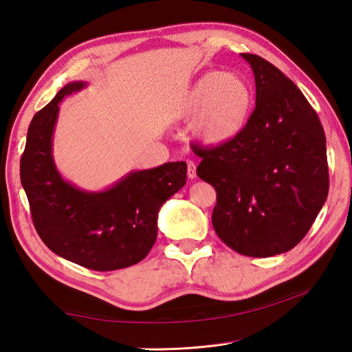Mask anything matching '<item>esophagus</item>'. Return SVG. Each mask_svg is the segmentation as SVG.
I'll list each match as a JSON object with an SVG mask.
<instances>
[{"mask_svg":"<svg viewBox=\"0 0 352 352\" xmlns=\"http://www.w3.org/2000/svg\"><path fill=\"white\" fill-rule=\"evenodd\" d=\"M186 164H188V170H186L188 177L189 179H195L197 177V166H195V163L190 162V160H188Z\"/></svg>","mask_w":352,"mask_h":352,"instance_id":"obj_1","label":"esophagus"}]
</instances>
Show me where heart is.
Instances as JSON below:
<instances>
[{
    "instance_id": "1",
    "label": "heart",
    "mask_w": 352,
    "mask_h": 352,
    "mask_svg": "<svg viewBox=\"0 0 352 352\" xmlns=\"http://www.w3.org/2000/svg\"><path fill=\"white\" fill-rule=\"evenodd\" d=\"M254 105L248 79L239 73L208 72L192 85L177 104V116L194 120L197 140L207 145L225 144L247 124Z\"/></svg>"
}]
</instances>
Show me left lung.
<instances>
[{
	"mask_svg": "<svg viewBox=\"0 0 352 352\" xmlns=\"http://www.w3.org/2000/svg\"><path fill=\"white\" fill-rule=\"evenodd\" d=\"M255 78V109L243 131L217 146H194L199 179L217 192L212 228L248 257L292 250L329 192L326 136L296 85L255 54H241Z\"/></svg>",
	"mask_w": 352,
	"mask_h": 352,
	"instance_id": "1",
	"label": "left lung"
}]
</instances>
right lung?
<instances>
[{
	"mask_svg": "<svg viewBox=\"0 0 352 352\" xmlns=\"http://www.w3.org/2000/svg\"><path fill=\"white\" fill-rule=\"evenodd\" d=\"M87 87L67 83L32 119L20 160V180L39 238L60 257L82 267L111 272L144 260L157 239V216L186 184V163L132 172L102 192L66 182L52 160L60 101Z\"/></svg>",
	"mask_w": 352,
	"mask_h": 352,
	"instance_id": "obj_1",
	"label": "right lung"
}]
</instances>
